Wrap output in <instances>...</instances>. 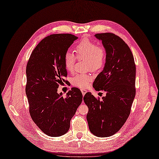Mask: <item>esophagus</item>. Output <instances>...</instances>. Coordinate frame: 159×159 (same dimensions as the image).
I'll list each match as a JSON object with an SVG mask.
<instances>
[{
  "label": "esophagus",
  "mask_w": 159,
  "mask_h": 159,
  "mask_svg": "<svg viewBox=\"0 0 159 159\" xmlns=\"http://www.w3.org/2000/svg\"><path fill=\"white\" fill-rule=\"evenodd\" d=\"M81 93H82V95L84 96V95L86 93V92H87V91H86L85 89H81Z\"/></svg>",
  "instance_id": "obj_1"
}]
</instances>
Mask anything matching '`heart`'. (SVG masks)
<instances>
[{"mask_svg": "<svg viewBox=\"0 0 159 159\" xmlns=\"http://www.w3.org/2000/svg\"><path fill=\"white\" fill-rule=\"evenodd\" d=\"M77 56L79 59H85L86 68L92 71H98L103 66L106 60L107 52L102 46H97L89 39H84L75 48ZM76 61L75 56L70 52H67L64 56V65L69 72H73ZM92 76L89 74H78L72 78V84L75 87L85 88L92 80Z\"/></svg>", "mask_w": 159, "mask_h": 159, "instance_id": "obj_1", "label": "heart"}]
</instances>
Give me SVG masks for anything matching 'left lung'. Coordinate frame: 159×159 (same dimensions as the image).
<instances>
[{
    "label": "left lung",
    "instance_id": "8db88e82",
    "mask_svg": "<svg viewBox=\"0 0 159 159\" xmlns=\"http://www.w3.org/2000/svg\"><path fill=\"white\" fill-rule=\"evenodd\" d=\"M95 37L102 42L107 56L93 87L105 91L106 95L100 101L88 92L84 101L89 109L87 121L91 133L107 137L119 131L131 112L136 93V67L131 50L121 38L113 33L96 34Z\"/></svg>",
    "mask_w": 159,
    "mask_h": 159
}]
</instances>
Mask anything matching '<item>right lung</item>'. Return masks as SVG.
<instances>
[{"label": "right lung", "mask_w": 159, "mask_h": 159, "mask_svg": "<svg viewBox=\"0 0 159 159\" xmlns=\"http://www.w3.org/2000/svg\"><path fill=\"white\" fill-rule=\"evenodd\" d=\"M77 39L71 34L46 36L33 50L26 66V93L30 116L50 137H60L68 131L70 120L82 102L78 88H72L66 97L57 93L67 76L64 56Z\"/></svg>", "instance_id": "obj_1"}]
</instances>
